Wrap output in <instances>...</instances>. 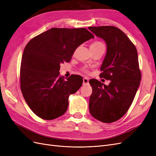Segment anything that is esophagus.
<instances>
[{
  "label": "esophagus",
  "instance_id": "esophagus-1",
  "mask_svg": "<svg viewBox=\"0 0 156 156\" xmlns=\"http://www.w3.org/2000/svg\"><path fill=\"white\" fill-rule=\"evenodd\" d=\"M83 84L86 85V84H88V79L87 77L83 78Z\"/></svg>",
  "mask_w": 156,
  "mask_h": 156
}]
</instances>
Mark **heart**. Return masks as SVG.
<instances>
[{
	"mask_svg": "<svg viewBox=\"0 0 156 156\" xmlns=\"http://www.w3.org/2000/svg\"><path fill=\"white\" fill-rule=\"evenodd\" d=\"M90 48L92 49H99V48H103L105 49V45L103 44L102 42L101 41H94L93 43H92V44L90 45Z\"/></svg>",
	"mask_w": 156,
	"mask_h": 156,
	"instance_id": "1",
	"label": "heart"
}]
</instances>
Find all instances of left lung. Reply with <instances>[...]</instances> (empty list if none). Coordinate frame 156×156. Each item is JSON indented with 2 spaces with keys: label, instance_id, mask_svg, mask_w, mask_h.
Listing matches in <instances>:
<instances>
[{
  "label": "left lung",
  "instance_id": "obj_1",
  "mask_svg": "<svg viewBox=\"0 0 156 156\" xmlns=\"http://www.w3.org/2000/svg\"><path fill=\"white\" fill-rule=\"evenodd\" d=\"M88 29L106 42L107 53L100 76L111 81L107 86L95 79L90 80L92 93L89 111L96 119L111 123L128 111L139 87L141 72L137 51L125 33L116 27H89Z\"/></svg>",
  "mask_w": 156,
  "mask_h": 156
}]
</instances>
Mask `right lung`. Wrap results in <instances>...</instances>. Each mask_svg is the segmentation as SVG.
Segmentation results:
<instances>
[{"instance_id":"right-lung-1","label":"right lung","mask_w":156,"mask_h":156,"mask_svg":"<svg viewBox=\"0 0 156 156\" xmlns=\"http://www.w3.org/2000/svg\"><path fill=\"white\" fill-rule=\"evenodd\" d=\"M94 37L84 28H52L27 44L21 62V90L37 116L53 120L66 112L69 96L81 87L83 78L72 75L66 80L60 75V65L69 62L75 49Z\"/></svg>"}]
</instances>
